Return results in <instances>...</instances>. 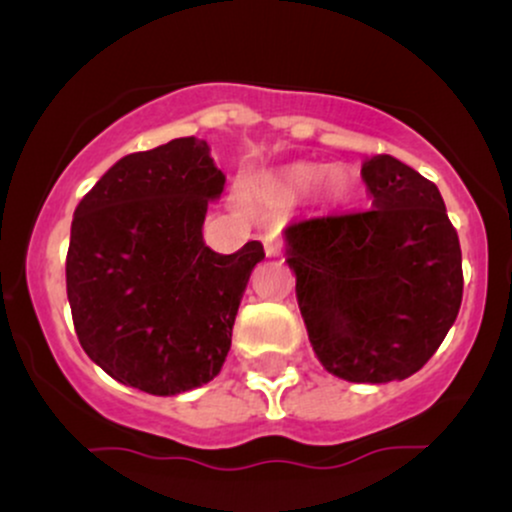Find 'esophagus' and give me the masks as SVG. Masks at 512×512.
<instances>
[{
	"mask_svg": "<svg viewBox=\"0 0 512 512\" xmlns=\"http://www.w3.org/2000/svg\"><path fill=\"white\" fill-rule=\"evenodd\" d=\"M264 252H267V257H279L284 252V240L276 233H269V236H264Z\"/></svg>",
	"mask_w": 512,
	"mask_h": 512,
	"instance_id": "34e87169",
	"label": "esophagus"
}]
</instances>
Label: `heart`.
I'll use <instances>...</instances> for the list:
<instances>
[{
  "instance_id": "1",
  "label": "heart",
  "mask_w": 512,
  "mask_h": 512,
  "mask_svg": "<svg viewBox=\"0 0 512 512\" xmlns=\"http://www.w3.org/2000/svg\"><path fill=\"white\" fill-rule=\"evenodd\" d=\"M322 174L326 175L322 179V197L327 202H342L351 192V178L339 168H332L325 173V168L315 166V163H293V166L279 173V187L286 195H305V192L313 190L317 182H320Z\"/></svg>"
}]
</instances>
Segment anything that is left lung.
<instances>
[{
    "label": "left lung",
    "mask_w": 512,
    "mask_h": 512,
    "mask_svg": "<svg viewBox=\"0 0 512 512\" xmlns=\"http://www.w3.org/2000/svg\"><path fill=\"white\" fill-rule=\"evenodd\" d=\"M368 211L286 226V262L320 363L349 383L424 368L460 313L462 250L438 187L380 154L361 168Z\"/></svg>",
    "instance_id": "obj_1"
}]
</instances>
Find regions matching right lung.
I'll return each mask as SVG.
<instances>
[{
	"label": "right lung",
	"mask_w": 512,
	"mask_h": 512,
	"mask_svg": "<svg viewBox=\"0 0 512 512\" xmlns=\"http://www.w3.org/2000/svg\"><path fill=\"white\" fill-rule=\"evenodd\" d=\"M226 175L204 139L182 137L115 163L74 211L67 298L76 337L117 383L170 397L219 375L240 298L264 260L233 255L202 226Z\"/></svg>",
	"instance_id": "right-lung-1"
}]
</instances>
